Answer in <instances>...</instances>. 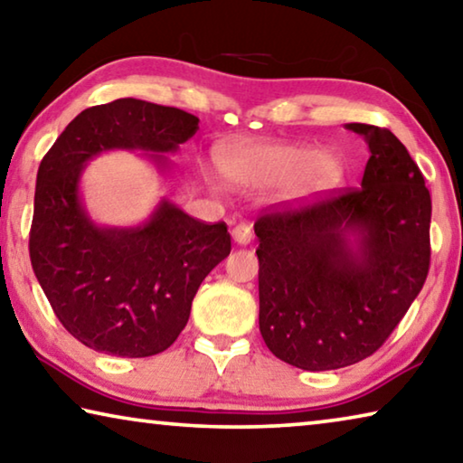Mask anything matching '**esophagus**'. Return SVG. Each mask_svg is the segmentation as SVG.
I'll return each mask as SVG.
<instances>
[{"label":"esophagus","mask_w":463,"mask_h":463,"mask_svg":"<svg viewBox=\"0 0 463 463\" xmlns=\"http://www.w3.org/2000/svg\"><path fill=\"white\" fill-rule=\"evenodd\" d=\"M231 234H232L234 243H239V245H247V243H251V239H253V231H251V226L245 224V222H241V224L234 226Z\"/></svg>","instance_id":"obj_1"}]
</instances>
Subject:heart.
Listing matches in <instances>:
<instances>
[{
    "mask_svg": "<svg viewBox=\"0 0 463 463\" xmlns=\"http://www.w3.org/2000/svg\"><path fill=\"white\" fill-rule=\"evenodd\" d=\"M220 168L239 187L288 185L292 195H309L342 179L344 160L337 152H319L311 144L243 142L220 152Z\"/></svg>",
    "mask_w": 463,
    "mask_h": 463,
    "instance_id": "1",
    "label": "heart"
}]
</instances>
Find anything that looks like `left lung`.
<instances>
[{"label":"left lung","instance_id":"8db88e82","mask_svg":"<svg viewBox=\"0 0 463 463\" xmlns=\"http://www.w3.org/2000/svg\"><path fill=\"white\" fill-rule=\"evenodd\" d=\"M369 144L358 189L271 208L260 239V332L271 354L332 371L377 352L422 290L430 194L390 129L348 123Z\"/></svg>","mask_w":463,"mask_h":463}]
</instances>
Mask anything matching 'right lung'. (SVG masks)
Masks as SVG:
<instances>
[{
    "label": "right lung",
    "instance_id": "add662e5",
    "mask_svg": "<svg viewBox=\"0 0 463 463\" xmlns=\"http://www.w3.org/2000/svg\"><path fill=\"white\" fill-rule=\"evenodd\" d=\"M195 115L137 99L80 113L36 173L31 263L61 326L113 356L158 354L187 326L203 278L231 253L224 222L205 224L163 200L148 222L107 229L88 218L80 177L107 150H144L158 168L197 131Z\"/></svg>",
    "mask_w": 463,
    "mask_h": 463
}]
</instances>
